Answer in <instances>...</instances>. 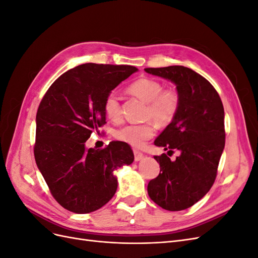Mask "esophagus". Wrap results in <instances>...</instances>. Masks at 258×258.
<instances>
[{
	"label": "esophagus",
	"mask_w": 258,
	"mask_h": 258,
	"mask_svg": "<svg viewBox=\"0 0 258 258\" xmlns=\"http://www.w3.org/2000/svg\"><path fill=\"white\" fill-rule=\"evenodd\" d=\"M134 154H135V160H136V161L141 160V159L144 157L143 153H141V152L138 151V150H135V151H134Z\"/></svg>",
	"instance_id": "34e87169"
}]
</instances>
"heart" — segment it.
<instances>
[{"label":"heart","mask_w":258,"mask_h":258,"mask_svg":"<svg viewBox=\"0 0 258 258\" xmlns=\"http://www.w3.org/2000/svg\"><path fill=\"white\" fill-rule=\"evenodd\" d=\"M163 84L151 77H142L131 83L128 92L146 103L143 123L126 124L115 132L116 139L132 146L141 147L154 137L156 123L168 126L174 120L181 107V93L175 88H163ZM104 113L107 118L118 122L122 117L121 103L114 92L108 93L103 103Z\"/></svg>","instance_id":"heart-1"}]
</instances>
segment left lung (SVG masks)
Returning a JSON list of instances; mask_svg holds the SVG:
<instances>
[{
  "label": "left lung",
  "instance_id": "left-lung-1",
  "mask_svg": "<svg viewBox=\"0 0 258 258\" xmlns=\"http://www.w3.org/2000/svg\"><path fill=\"white\" fill-rule=\"evenodd\" d=\"M176 85L181 107L174 120L155 140V145L181 155L154 156L160 173L147 185L148 196L162 209L190 208L211 189L225 146L224 106L217 91L204 76L182 66L146 68ZM170 156V155H169Z\"/></svg>",
  "mask_w": 258,
  "mask_h": 258
}]
</instances>
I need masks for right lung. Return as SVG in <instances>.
<instances>
[{"mask_svg": "<svg viewBox=\"0 0 258 258\" xmlns=\"http://www.w3.org/2000/svg\"><path fill=\"white\" fill-rule=\"evenodd\" d=\"M138 72L132 66L85 63L69 70L44 95L36 113L34 157L58 204L73 213L102 208L117 189L113 171L135 159L124 142L86 150L92 131L104 126L105 97Z\"/></svg>", "mask_w": 258, "mask_h": 258, "instance_id": "1", "label": "right lung"}]
</instances>
